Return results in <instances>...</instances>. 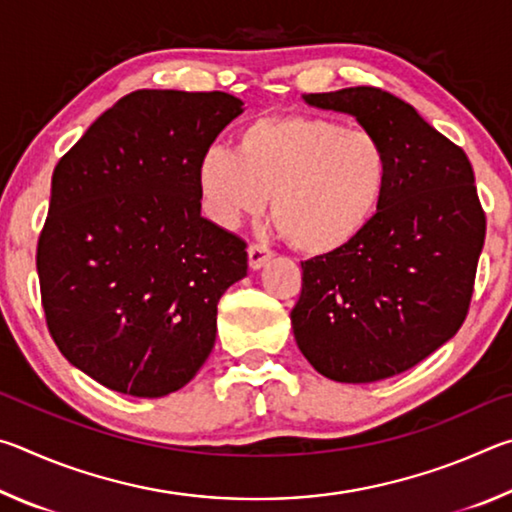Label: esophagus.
<instances>
[{"mask_svg":"<svg viewBox=\"0 0 512 512\" xmlns=\"http://www.w3.org/2000/svg\"><path fill=\"white\" fill-rule=\"evenodd\" d=\"M271 257H273L271 250H268L262 244H250L248 246V264H250V268H255V271H257V268H262Z\"/></svg>","mask_w":512,"mask_h":512,"instance_id":"34e87169","label":"esophagus"}]
</instances>
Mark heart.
Here are the masks:
<instances>
[{
  "label": "heart",
  "instance_id": "obj_1",
  "mask_svg": "<svg viewBox=\"0 0 512 512\" xmlns=\"http://www.w3.org/2000/svg\"><path fill=\"white\" fill-rule=\"evenodd\" d=\"M391 178L386 146L366 128L336 119L268 115L237 133V151L214 146L198 162L203 210L223 228L264 210L305 255L352 244L379 210Z\"/></svg>",
  "mask_w": 512,
  "mask_h": 512
}]
</instances>
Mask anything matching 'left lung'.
Masks as SVG:
<instances>
[{"label": "left lung", "instance_id": "1", "mask_svg": "<svg viewBox=\"0 0 512 512\" xmlns=\"http://www.w3.org/2000/svg\"><path fill=\"white\" fill-rule=\"evenodd\" d=\"M305 101L348 112L375 133L391 178L352 244L300 264L293 336L327 379L368 384L400 375L452 339L470 311L485 241L472 164L386 90L359 85Z\"/></svg>", "mask_w": 512, "mask_h": 512}]
</instances>
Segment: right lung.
Instances as JSON below:
<instances>
[{
  "label": "right lung",
  "instance_id": "right-lung-1",
  "mask_svg": "<svg viewBox=\"0 0 512 512\" xmlns=\"http://www.w3.org/2000/svg\"><path fill=\"white\" fill-rule=\"evenodd\" d=\"M241 106L225 92L137 90L56 164L42 309L63 357L110 391L169 395L210 357L216 305L248 253L201 216L196 171Z\"/></svg>",
  "mask_w": 512,
  "mask_h": 512
}]
</instances>
